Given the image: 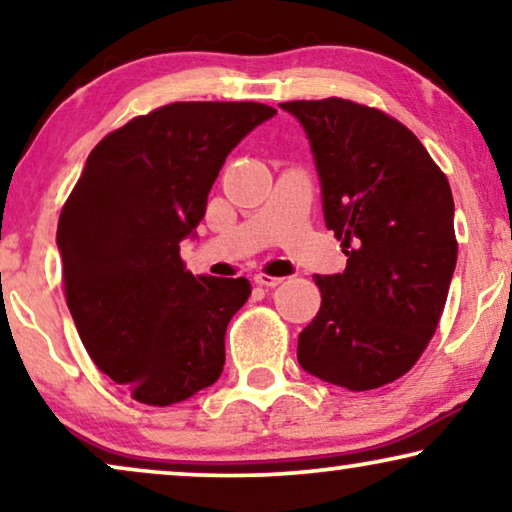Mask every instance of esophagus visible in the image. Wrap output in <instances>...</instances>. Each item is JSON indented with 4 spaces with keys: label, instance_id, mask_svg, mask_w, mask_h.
I'll return each mask as SVG.
<instances>
[{
    "label": "esophagus",
    "instance_id": "obj_1",
    "mask_svg": "<svg viewBox=\"0 0 512 512\" xmlns=\"http://www.w3.org/2000/svg\"><path fill=\"white\" fill-rule=\"evenodd\" d=\"M254 282L256 284H261V286H279L284 282L282 277H272V275H265V272H258V275L254 277Z\"/></svg>",
    "mask_w": 512,
    "mask_h": 512
}]
</instances>
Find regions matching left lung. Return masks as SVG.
Listing matches in <instances>:
<instances>
[{"label":"left lung","instance_id":"1","mask_svg":"<svg viewBox=\"0 0 512 512\" xmlns=\"http://www.w3.org/2000/svg\"><path fill=\"white\" fill-rule=\"evenodd\" d=\"M303 125L326 228L347 268L314 275L321 307L298 363L349 391L408 373L436 333L457 265L454 200L422 142L382 111L340 97L279 104Z\"/></svg>","mask_w":512,"mask_h":512}]
</instances>
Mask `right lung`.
Returning a JSON list of instances; mask_svg holds the SVG:
<instances>
[{"instance_id": "1", "label": "right lung", "mask_w": 512, "mask_h": 512, "mask_svg": "<svg viewBox=\"0 0 512 512\" xmlns=\"http://www.w3.org/2000/svg\"><path fill=\"white\" fill-rule=\"evenodd\" d=\"M277 111L258 102H174L90 151L58 221L67 307L95 366L146 405L212 387L249 279L193 275L195 237L228 153Z\"/></svg>"}]
</instances>
